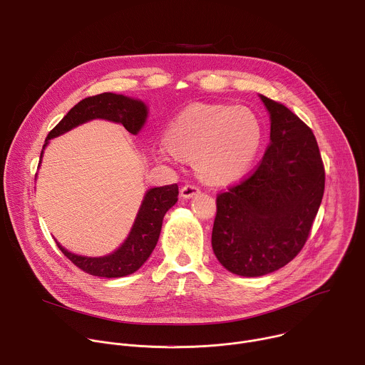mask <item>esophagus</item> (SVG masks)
Returning <instances> with one entry per match:
<instances>
[{"mask_svg": "<svg viewBox=\"0 0 365 365\" xmlns=\"http://www.w3.org/2000/svg\"><path fill=\"white\" fill-rule=\"evenodd\" d=\"M199 193V187L196 185H185L182 189H180V195L182 197H192L193 195Z\"/></svg>", "mask_w": 365, "mask_h": 365, "instance_id": "esophagus-1", "label": "esophagus"}]
</instances>
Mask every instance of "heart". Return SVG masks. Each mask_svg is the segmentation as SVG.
<instances>
[{
	"label": "heart",
	"instance_id": "heart-1",
	"mask_svg": "<svg viewBox=\"0 0 365 365\" xmlns=\"http://www.w3.org/2000/svg\"><path fill=\"white\" fill-rule=\"evenodd\" d=\"M259 144L262 125L250 108L192 103L172 121L158 154L166 162L195 159L203 180L224 185L248 170Z\"/></svg>",
	"mask_w": 365,
	"mask_h": 365
}]
</instances>
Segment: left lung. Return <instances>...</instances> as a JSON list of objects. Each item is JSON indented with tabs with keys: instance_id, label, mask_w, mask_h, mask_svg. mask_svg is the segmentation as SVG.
<instances>
[{
	"instance_id": "obj_1",
	"label": "left lung",
	"mask_w": 365,
	"mask_h": 365,
	"mask_svg": "<svg viewBox=\"0 0 365 365\" xmlns=\"http://www.w3.org/2000/svg\"><path fill=\"white\" fill-rule=\"evenodd\" d=\"M270 113V144L254 172L217 195L212 248L234 274L257 277L290 263L309 238L325 189L312 130L283 103Z\"/></svg>"
}]
</instances>
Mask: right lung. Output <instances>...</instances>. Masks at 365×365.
<instances>
[{"mask_svg": "<svg viewBox=\"0 0 365 365\" xmlns=\"http://www.w3.org/2000/svg\"><path fill=\"white\" fill-rule=\"evenodd\" d=\"M147 117V108L141 101L124 95L103 92L79 101L76 106L47 134V140L58 137L73 127L93 118L121 123L131 134H137ZM44 144V145H46ZM43 154V151H41ZM40 154V158H41ZM179 187L176 183L150 189L143 200L134 227L125 242L106 257H81L69 252L61 244L58 247L82 272L98 277H124L137 272L158 244L163 217L178 202Z\"/></svg>", "mask_w": 365, "mask_h": 365, "instance_id": "1", "label": "right lung"}]
</instances>
